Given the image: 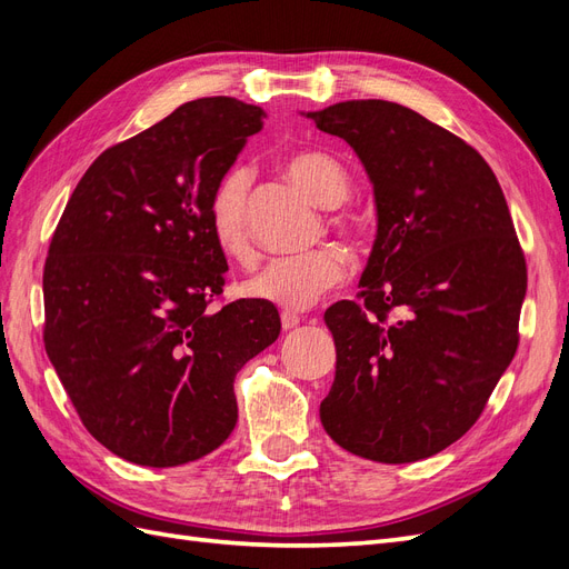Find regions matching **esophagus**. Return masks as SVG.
Instances as JSON below:
<instances>
[{"mask_svg":"<svg viewBox=\"0 0 569 569\" xmlns=\"http://www.w3.org/2000/svg\"><path fill=\"white\" fill-rule=\"evenodd\" d=\"M280 320H282V330H295V327L301 322V318L297 313H289V311H282Z\"/></svg>","mask_w":569,"mask_h":569,"instance_id":"obj_1","label":"esophagus"}]
</instances>
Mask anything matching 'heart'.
Returning <instances> with one entry per match:
<instances>
[{
	"instance_id": "1",
	"label": "heart",
	"mask_w": 569,
	"mask_h": 569,
	"mask_svg": "<svg viewBox=\"0 0 569 569\" xmlns=\"http://www.w3.org/2000/svg\"><path fill=\"white\" fill-rule=\"evenodd\" d=\"M284 170L325 209L341 206L351 194V178L339 161L322 151H301L284 161ZM251 173L244 166L230 168L222 176L209 201V222L216 244L222 253L237 261L251 256V237L247 222V199ZM337 228L347 232V222L337 220ZM343 278V256L337 249L322 247L299 256L270 258L266 266L251 272L242 282V295L266 301L284 311H303L316 303L327 289Z\"/></svg>"
}]
</instances>
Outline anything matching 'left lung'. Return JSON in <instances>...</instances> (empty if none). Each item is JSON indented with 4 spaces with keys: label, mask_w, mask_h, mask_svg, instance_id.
Wrapping results in <instances>:
<instances>
[{
    "label": "left lung",
    "mask_w": 569,
    "mask_h": 569,
    "mask_svg": "<svg viewBox=\"0 0 569 569\" xmlns=\"http://www.w3.org/2000/svg\"><path fill=\"white\" fill-rule=\"evenodd\" d=\"M303 116L356 151L377 211L363 301L325 311L337 370L320 422L360 458H429L475 425L518 349L527 266L503 189L470 144L393 101Z\"/></svg>",
    "instance_id": "left-lung-1"
}]
</instances>
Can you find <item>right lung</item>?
Listing matches in <instances>:
<instances>
[{
    "instance_id": "right-lung-1",
    "label": "right lung",
    "mask_w": 569,
    "mask_h": 569,
    "mask_svg": "<svg viewBox=\"0 0 569 569\" xmlns=\"http://www.w3.org/2000/svg\"><path fill=\"white\" fill-rule=\"evenodd\" d=\"M263 109L187 101L107 149L66 203L44 263V349L82 425L118 458L176 468L237 425L234 375L280 337L278 308H209L226 284L209 201Z\"/></svg>"
}]
</instances>
